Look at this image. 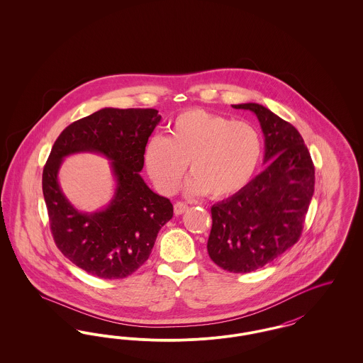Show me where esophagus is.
<instances>
[{
	"label": "esophagus",
	"instance_id": "obj_1",
	"mask_svg": "<svg viewBox=\"0 0 363 363\" xmlns=\"http://www.w3.org/2000/svg\"><path fill=\"white\" fill-rule=\"evenodd\" d=\"M186 209H188V206H186L185 203L178 201V203L174 204V213H175V215H182Z\"/></svg>",
	"mask_w": 363,
	"mask_h": 363
}]
</instances>
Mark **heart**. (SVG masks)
Returning <instances> with one entry per match:
<instances>
[{
    "mask_svg": "<svg viewBox=\"0 0 363 363\" xmlns=\"http://www.w3.org/2000/svg\"><path fill=\"white\" fill-rule=\"evenodd\" d=\"M261 155L262 140L253 125L191 108L174 118L167 138L152 136L147 141L144 163L164 194L177 189L189 163L186 193L207 191L209 197L222 199L252 179Z\"/></svg>",
    "mask_w": 363,
    "mask_h": 363,
    "instance_id": "obj_1",
    "label": "heart"
}]
</instances>
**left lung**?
Returning a JSON list of instances; mask_svg holds the SVG:
<instances>
[{"label": "left lung", "mask_w": 363, "mask_h": 363, "mask_svg": "<svg viewBox=\"0 0 363 363\" xmlns=\"http://www.w3.org/2000/svg\"><path fill=\"white\" fill-rule=\"evenodd\" d=\"M256 114L264 135V172L213 204L211 259L233 274L262 268L301 237L314 193V166L299 132L259 104H233Z\"/></svg>", "instance_id": "obj_1"}]
</instances>
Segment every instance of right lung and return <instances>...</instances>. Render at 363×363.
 I'll use <instances>...</instances> for the list:
<instances>
[{"mask_svg":"<svg viewBox=\"0 0 363 363\" xmlns=\"http://www.w3.org/2000/svg\"><path fill=\"white\" fill-rule=\"evenodd\" d=\"M162 117L155 108H113L70 123L55 140L42 175L52 237L61 253L101 279L132 275L148 259L159 230L173 218L169 199L150 189L140 172L144 148ZM98 153L111 162L116 189L95 213L74 208L59 186L65 157Z\"/></svg>","mask_w":363,"mask_h":363,"instance_id":"add662e5","label":"right lung"}]
</instances>
